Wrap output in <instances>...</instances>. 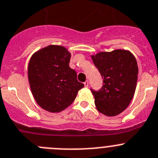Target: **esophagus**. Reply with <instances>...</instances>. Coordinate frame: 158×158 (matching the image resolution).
<instances>
[{
  "mask_svg": "<svg viewBox=\"0 0 158 158\" xmlns=\"http://www.w3.org/2000/svg\"><path fill=\"white\" fill-rule=\"evenodd\" d=\"M84 85H85V88H88V85H89V84H88V81H85V83H84Z\"/></svg>",
  "mask_w": 158,
  "mask_h": 158,
  "instance_id": "1",
  "label": "esophagus"
}]
</instances>
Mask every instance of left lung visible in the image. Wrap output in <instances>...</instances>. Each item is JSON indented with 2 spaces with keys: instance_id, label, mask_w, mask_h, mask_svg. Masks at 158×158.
Masks as SVG:
<instances>
[{
  "instance_id": "1",
  "label": "left lung",
  "mask_w": 158,
  "mask_h": 158,
  "mask_svg": "<svg viewBox=\"0 0 158 158\" xmlns=\"http://www.w3.org/2000/svg\"><path fill=\"white\" fill-rule=\"evenodd\" d=\"M103 79L102 88L91 89L101 113L115 116L125 110L134 95L138 75L136 58L130 51L115 49L91 56Z\"/></svg>"
}]
</instances>
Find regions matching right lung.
<instances>
[{
    "instance_id": "1",
    "label": "right lung",
    "mask_w": 158,
    "mask_h": 158,
    "mask_svg": "<svg viewBox=\"0 0 158 158\" xmlns=\"http://www.w3.org/2000/svg\"><path fill=\"white\" fill-rule=\"evenodd\" d=\"M70 52L50 45L31 56L28 67L30 88L37 104L50 112H60L73 103L84 84L69 67Z\"/></svg>"
}]
</instances>
